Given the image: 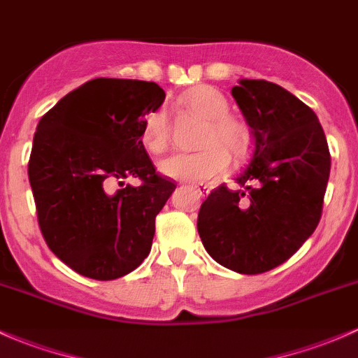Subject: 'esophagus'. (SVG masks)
Returning <instances> with one entry per match:
<instances>
[{"mask_svg": "<svg viewBox=\"0 0 358 358\" xmlns=\"http://www.w3.org/2000/svg\"><path fill=\"white\" fill-rule=\"evenodd\" d=\"M191 189H194L201 198H205L206 194L210 193V187L208 186H203V184H198V186H191Z\"/></svg>", "mask_w": 358, "mask_h": 358, "instance_id": "esophagus-1", "label": "esophagus"}]
</instances>
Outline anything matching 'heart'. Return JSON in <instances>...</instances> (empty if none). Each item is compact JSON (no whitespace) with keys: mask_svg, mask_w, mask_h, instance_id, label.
I'll return each mask as SVG.
<instances>
[{"mask_svg":"<svg viewBox=\"0 0 358 358\" xmlns=\"http://www.w3.org/2000/svg\"><path fill=\"white\" fill-rule=\"evenodd\" d=\"M184 106L205 121L196 153H178L160 162V172L179 180H210L229 169L230 157L242 162L251 155L255 134L239 117L230 116L229 101L211 87H196L182 99ZM143 145L152 153H162L172 141V128L165 109H155L145 116Z\"/></svg>","mask_w":358,"mask_h":358,"instance_id":"1","label":"heart"}]
</instances>
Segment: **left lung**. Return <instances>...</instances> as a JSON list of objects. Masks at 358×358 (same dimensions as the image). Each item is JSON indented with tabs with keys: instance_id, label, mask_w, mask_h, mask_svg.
I'll return each mask as SVG.
<instances>
[{
	"instance_id": "obj_1",
	"label": "left lung",
	"mask_w": 358,
	"mask_h": 358,
	"mask_svg": "<svg viewBox=\"0 0 358 358\" xmlns=\"http://www.w3.org/2000/svg\"><path fill=\"white\" fill-rule=\"evenodd\" d=\"M256 138L241 189L218 186L203 201L198 232L217 263L259 275L290 259L321 220L331 169L328 141L309 106L276 83L232 88Z\"/></svg>"
}]
</instances>
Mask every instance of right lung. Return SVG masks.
Listing matches in <instances>:
<instances>
[{
    "label": "right lung",
    "instance_id": "obj_1",
    "mask_svg": "<svg viewBox=\"0 0 358 358\" xmlns=\"http://www.w3.org/2000/svg\"><path fill=\"white\" fill-rule=\"evenodd\" d=\"M164 99L153 82L95 78L37 124L29 159L37 222L49 249L80 275L121 278L152 249L155 218L176 184L155 171L141 131ZM128 177L141 186L112 189Z\"/></svg>",
    "mask_w": 358,
    "mask_h": 358
}]
</instances>
